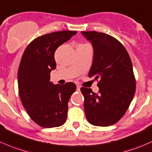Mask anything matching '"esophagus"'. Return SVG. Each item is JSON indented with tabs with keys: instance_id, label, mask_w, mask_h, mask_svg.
Segmentation results:
<instances>
[{
	"instance_id": "obj_1",
	"label": "esophagus",
	"mask_w": 152,
	"mask_h": 152,
	"mask_svg": "<svg viewBox=\"0 0 152 152\" xmlns=\"http://www.w3.org/2000/svg\"><path fill=\"white\" fill-rule=\"evenodd\" d=\"M76 88H77V90H80V86L76 85Z\"/></svg>"
}]
</instances>
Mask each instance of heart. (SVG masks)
Segmentation results:
<instances>
[{"mask_svg":"<svg viewBox=\"0 0 152 152\" xmlns=\"http://www.w3.org/2000/svg\"><path fill=\"white\" fill-rule=\"evenodd\" d=\"M79 46H88L89 44H79ZM78 45V46H79Z\"/></svg>","mask_w":152,"mask_h":152,"instance_id":"obj_1","label":"heart"}]
</instances>
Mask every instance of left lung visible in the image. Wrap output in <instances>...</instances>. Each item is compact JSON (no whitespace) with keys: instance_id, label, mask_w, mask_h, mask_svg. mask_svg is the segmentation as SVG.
I'll return each instance as SVG.
<instances>
[{"instance_id":"left-lung-1","label":"left lung","mask_w":152,"mask_h":152,"mask_svg":"<svg viewBox=\"0 0 152 152\" xmlns=\"http://www.w3.org/2000/svg\"><path fill=\"white\" fill-rule=\"evenodd\" d=\"M81 33L93 46L89 77L95 78L99 87L97 94L90 88H81L86 117L93 125H113L125 114L135 92L130 55L122 43L110 35L96 31Z\"/></svg>"}]
</instances>
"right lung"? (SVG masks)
Segmentation results:
<instances>
[{"label":"right lung","instance_id":"right-lung-1","mask_svg":"<svg viewBox=\"0 0 152 152\" xmlns=\"http://www.w3.org/2000/svg\"><path fill=\"white\" fill-rule=\"evenodd\" d=\"M76 33L62 30L38 36L28 44L22 57L19 95L30 119L42 127H59L66 121L68 100L76 91V84L55 85L49 79L51 71L56 68V49Z\"/></svg>","mask_w":152,"mask_h":152}]
</instances>
